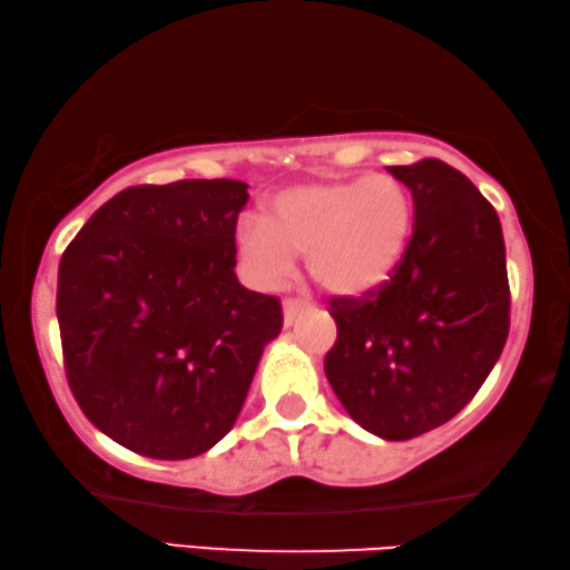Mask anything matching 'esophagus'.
I'll use <instances>...</instances> for the list:
<instances>
[{
	"mask_svg": "<svg viewBox=\"0 0 570 570\" xmlns=\"http://www.w3.org/2000/svg\"><path fill=\"white\" fill-rule=\"evenodd\" d=\"M307 305L305 301H285L283 303V323H285V328H293L295 325V321L301 318V315L307 311Z\"/></svg>",
	"mask_w": 570,
	"mask_h": 570,
	"instance_id": "esophagus-1",
	"label": "esophagus"
}]
</instances>
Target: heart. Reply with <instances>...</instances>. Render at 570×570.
<instances>
[{
    "instance_id": "obj_1",
    "label": "heart",
    "mask_w": 570,
    "mask_h": 570,
    "mask_svg": "<svg viewBox=\"0 0 570 570\" xmlns=\"http://www.w3.org/2000/svg\"><path fill=\"white\" fill-rule=\"evenodd\" d=\"M414 202L389 174L303 181L279 189L263 217L237 227V255L259 291H279L305 255L311 277L338 297H363L386 285L404 257Z\"/></svg>"
}]
</instances>
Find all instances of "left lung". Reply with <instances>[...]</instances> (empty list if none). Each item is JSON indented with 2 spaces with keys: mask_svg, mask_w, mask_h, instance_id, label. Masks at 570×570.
<instances>
[{
  "mask_svg": "<svg viewBox=\"0 0 570 570\" xmlns=\"http://www.w3.org/2000/svg\"><path fill=\"white\" fill-rule=\"evenodd\" d=\"M389 171L412 191V239L376 293L331 301L325 376L353 422L404 442L450 422L490 376L510 287L498 212L468 176L436 158Z\"/></svg>",
  "mask_w": 570,
  "mask_h": 570,
  "instance_id": "8db88e82",
  "label": "left lung"
}]
</instances>
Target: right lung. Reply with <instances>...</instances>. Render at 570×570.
<instances>
[{"label":"right lung","instance_id":"obj_1","mask_svg":"<svg viewBox=\"0 0 570 570\" xmlns=\"http://www.w3.org/2000/svg\"><path fill=\"white\" fill-rule=\"evenodd\" d=\"M235 179L130 186L78 232L58 269L72 396L126 450L189 460L235 426L257 363L283 331L273 295L235 275Z\"/></svg>","mask_w":570,"mask_h":570}]
</instances>
